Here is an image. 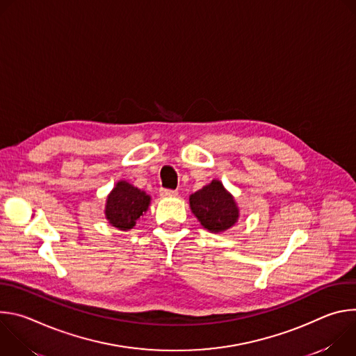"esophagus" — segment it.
Instances as JSON below:
<instances>
[{
	"mask_svg": "<svg viewBox=\"0 0 356 356\" xmlns=\"http://www.w3.org/2000/svg\"><path fill=\"white\" fill-rule=\"evenodd\" d=\"M161 195H162V197H176V195H177V191H176V190H172V188H162V190H161Z\"/></svg>",
	"mask_w": 356,
	"mask_h": 356,
	"instance_id": "obj_1",
	"label": "esophagus"
}]
</instances>
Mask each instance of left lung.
<instances>
[{"label": "left lung", "mask_w": 356, "mask_h": 356, "mask_svg": "<svg viewBox=\"0 0 356 356\" xmlns=\"http://www.w3.org/2000/svg\"><path fill=\"white\" fill-rule=\"evenodd\" d=\"M190 207L201 225L211 232L231 228L239 216L234 197L218 180H213L209 186L191 194Z\"/></svg>", "instance_id": "1"}]
</instances>
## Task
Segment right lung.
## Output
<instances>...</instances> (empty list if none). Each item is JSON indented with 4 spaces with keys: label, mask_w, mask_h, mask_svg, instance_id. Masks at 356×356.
I'll list each match as a JSON object with an SVG mask.
<instances>
[{
    "label": "right lung",
    "mask_w": 356,
    "mask_h": 356,
    "mask_svg": "<svg viewBox=\"0 0 356 356\" xmlns=\"http://www.w3.org/2000/svg\"><path fill=\"white\" fill-rule=\"evenodd\" d=\"M149 201L150 197L145 191L127 181H118L107 198L106 217L115 228L128 231L147 210Z\"/></svg>",
    "instance_id": "1"
}]
</instances>
